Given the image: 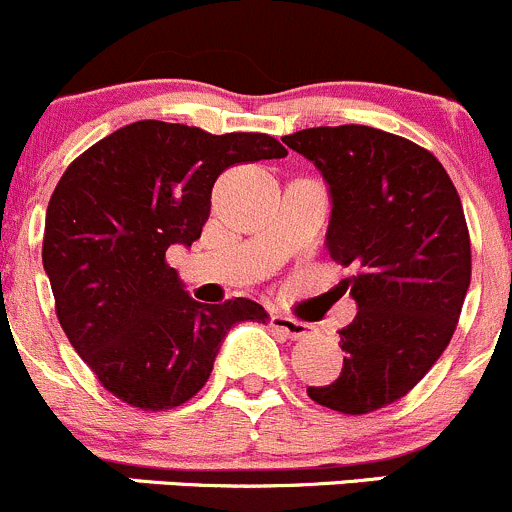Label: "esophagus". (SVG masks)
<instances>
[{"mask_svg": "<svg viewBox=\"0 0 512 512\" xmlns=\"http://www.w3.org/2000/svg\"><path fill=\"white\" fill-rule=\"evenodd\" d=\"M270 327L287 339H307L309 334H312V324L297 322V319L285 317V314L277 312L270 314Z\"/></svg>", "mask_w": 512, "mask_h": 512, "instance_id": "obj_1", "label": "esophagus"}]
</instances>
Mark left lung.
Returning <instances> with one entry per match:
<instances>
[{
	"label": "left lung",
	"instance_id": "8db88e82",
	"mask_svg": "<svg viewBox=\"0 0 512 512\" xmlns=\"http://www.w3.org/2000/svg\"><path fill=\"white\" fill-rule=\"evenodd\" d=\"M282 141L322 173L332 200L324 245L356 267L339 282L359 309L339 332L342 374L307 394L352 416L384 409L426 376L461 317L471 285L461 198L436 156L379 128H304Z\"/></svg>",
	"mask_w": 512,
	"mask_h": 512
}]
</instances>
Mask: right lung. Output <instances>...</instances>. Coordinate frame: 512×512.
Listing matches in <instances>:
<instances>
[{
  "instance_id": "obj_1",
  "label": "right lung",
  "mask_w": 512,
  "mask_h": 512,
  "mask_svg": "<svg viewBox=\"0 0 512 512\" xmlns=\"http://www.w3.org/2000/svg\"><path fill=\"white\" fill-rule=\"evenodd\" d=\"M285 156L265 133L136 121L66 168L46 208L41 262L61 329L113 396L143 411L185 404L227 332L265 324L252 299L195 302L165 252L198 240L225 168Z\"/></svg>"
}]
</instances>
